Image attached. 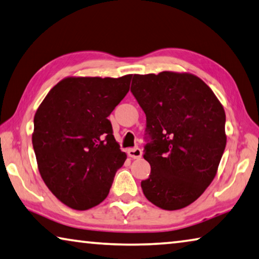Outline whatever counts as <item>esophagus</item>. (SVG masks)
I'll list each match as a JSON object with an SVG mask.
<instances>
[{
  "label": "esophagus",
  "mask_w": 259,
  "mask_h": 259,
  "mask_svg": "<svg viewBox=\"0 0 259 259\" xmlns=\"http://www.w3.org/2000/svg\"><path fill=\"white\" fill-rule=\"evenodd\" d=\"M128 155L133 159H139V158H142L143 152L141 149H138V147H135V149L128 150Z\"/></svg>",
  "instance_id": "obj_1"
}]
</instances>
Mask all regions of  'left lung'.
Wrapping results in <instances>:
<instances>
[{
  "label": "left lung",
  "mask_w": 259,
  "mask_h": 259,
  "mask_svg": "<svg viewBox=\"0 0 259 259\" xmlns=\"http://www.w3.org/2000/svg\"><path fill=\"white\" fill-rule=\"evenodd\" d=\"M131 93L146 115L142 181L147 199L163 210L194 203L213 181L226 147L224 107L190 73L134 75Z\"/></svg>",
  "instance_id": "obj_1"
}]
</instances>
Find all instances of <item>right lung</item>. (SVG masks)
<instances>
[{
	"label": "right lung",
	"mask_w": 259,
	"mask_h": 259,
	"mask_svg": "<svg viewBox=\"0 0 259 259\" xmlns=\"http://www.w3.org/2000/svg\"><path fill=\"white\" fill-rule=\"evenodd\" d=\"M131 77L65 78L34 115L32 144L41 178L73 210L100 204L125 161L108 116L128 93Z\"/></svg>",
	"instance_id": "1"
}]
</instances>
